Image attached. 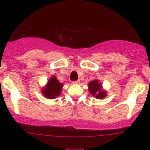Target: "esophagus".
I'll return each instance as SVG.
<instances>
[{
	"label": "esophagus",
	"instance_id": "esophagus-1",
	"mask_svg": "<svg viewBox=\"0 0 150 150\" xmlns=\"http://www.w3.org/2000/svg\"><path fill=\"white\" fill-rule=\"evenodd\" d=\"M73 83H74V84H79V80H76V81H74L73 82Z\"/></svg>",
	"mask_w": 150,
	"mask_h": 150
}]
</instances>
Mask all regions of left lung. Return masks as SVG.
Here are the masks:
<instances>
[{
    "label": "left lung",
    "instance_id": "left-lung-1",
    "mask_svg": "<svg viewBox=\"0 0 150 150\" xmlns=\"http://www.w3.org/2000/svg\"><path fill=\"white\" fill-rule=\"evenodd\" d=\"M89 92L96 98L101 99L106 96V92L101 90V85L98 82V80H94L88 83Z\"/></svg>",
    "mask_w": 150,
    "mask_h": 150
}]
</instances>
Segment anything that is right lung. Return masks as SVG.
<instances>
[{"instance_id": "right-lung-1", "label": "right lung", "mask_w": 150, "mask_h": 150, "mask_svg": "<svg viewBox=\"0 0 150 150\" xmlns=\"http://www.w3.org/2000/svg\"><path fill=\"white\" fill-rule=\"evenodd\" d=\"M63 85L57 80L55 76H53L49 80L48 84L43 88V94L48 98H55V97L59 96L62 91Z\"/></svg>"}]
</instances>
